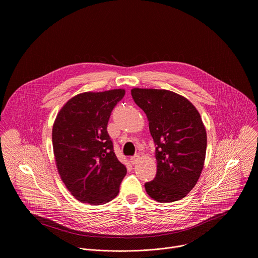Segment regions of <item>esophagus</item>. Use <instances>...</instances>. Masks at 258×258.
<instances>
[{
  "instance_id": "34e87169",
  "label": "esophagus",
  "mask_w": 258,
  "mask_h": 258,
  "mask_svg": "<svg viewBox=\"0 0 258 258\" xmlns=\"http://www.w3.org/2000/svg\"><path fill=\"white\" fill-rule=\"evenodd\" d=\"M139 159H140V156L139 155H135V156H132L131 157V163L133 164V165H135V164H137V162L139 161Z\"/></svg>"
}]
</instances>
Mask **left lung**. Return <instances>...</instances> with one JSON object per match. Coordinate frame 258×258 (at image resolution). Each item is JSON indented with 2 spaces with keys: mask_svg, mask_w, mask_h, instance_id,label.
Segmentation results:
<instances>
[{
  "mask_svg": "<svg viewBox=\"0 0 258 258\" xmlns=\"http://www.w3.org/2000/svg\"><path fill=\"white\" fill-rule=\"evenodd\" d=\"M131 93L156 146L157 172L145 183L146 192L161 203L180 200L195 187L205 160L207 136L198 110L171 91L135 88Z\"/></svg>",
  "mask_w": 258,
  "mask_h": 258,
  "instance_id": "left-lung-1",
  "label": "left lung"
}]
</instances>
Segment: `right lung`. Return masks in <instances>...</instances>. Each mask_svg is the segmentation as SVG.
I'll use <instances>...</instances> for the list:
<instances>
[{
  "instance_id": "right-lung-1",
  "label": "right lung",
  "mask_w": 258,
  "mask_h": 258,
  "mask_svg": "<svg viewBox=\"0 0 258 258\" xmlns=\"http://www.w3.org/2000/svg\"><path fill=\"white\" fill-rule=\"evenodd\" d=\"M124 94L122 89L79 94L67 101L55 119L56 166L68 191L83 203L111 201L126 174L107 132L109 117Z\"/></svg>"
}]
</instances>
